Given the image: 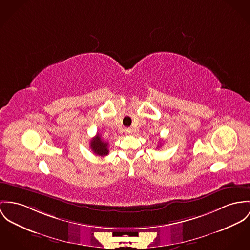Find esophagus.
I'll return each mask as SVG.
<instances>
[{
	"label": "esophagus",
	"mask_w": 250,
	"mask_h": 250,
	"mask_svg": "<svg viewBox=\"0 0 250 250\" xmlns=\"http://www.w3.org/2000/svg\"><path fill=\"white\" fill-rule=\"evenodd\" d=\"M125 135H130L132 133V130L130 128H125Z\"/></svg>",
	"instance_id": "34e87169"
}]
</instances>
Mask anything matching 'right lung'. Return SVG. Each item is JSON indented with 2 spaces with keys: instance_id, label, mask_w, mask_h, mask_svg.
Returning a JSON list of instances; mask_svg holds the SVG:
<instances>
[{
  "instance_id": "obj_1",
  "label": "right lung",
  "mask_w": 250,
  "mask_h": 250,
  "mask_svg": "<svg viewBox=\"0 0 250 250\" xmlns=\"http://www.w3.org/2000/svg\"><path fill=\"white\" fill-rule=\"evenodd\" d=\"M90 148L92 151L99 156H106L109 153L108 150V143L103 141L101 136L97 134L91 141H90Z\"/></svg>"
}]
</instances>
